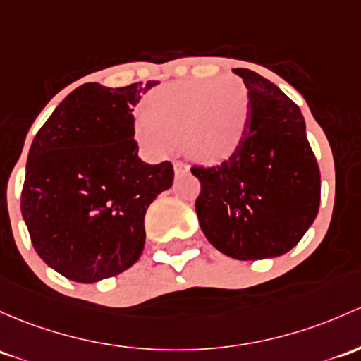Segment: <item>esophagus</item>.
I'll return each instance as SVG.
<instances>
[{
    "label": "esophagus",
    "mask_w": 361,
    "mask_h": 361,
    "mask_svg": "<svg viewBox=\"0 0 361 361\" xmlns=\"http://www.w3.org/2000/svg\"><path fill=\"white\" fill-rule=\"evenodd\" d=\"M174 173H176V174H185V173H188V166L185 164V162L176 161V162H174Z\"/></svg>",
    "instance_id": "obj_1"
}]
</instances>
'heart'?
<instances>
[{
  "label": "heart",
  "mask_w": 361,
  "mask_h": 361,
  "mask_svg": "<svg viewBox=\"0 0 361 361\" xmlns=\"http://www.w3.org/2000/svg\"><path fill=\"white\" fill-rule=\"evenodd\" d=\"M250 94L238 78L171 82L154 90L136 114L135 135L152 155L181 140L195 161L219 164L237 154L249 133Z\"/></svg>",
  "instance_id": "b5f03b06"
}]
</instances>
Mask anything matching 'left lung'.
Returning a JSON list of instances; mask_svg holds the SVG:
<instances>
[{
  "label": "left lung",
  "mask_w": 361,
  "mask_h": 361,
  "mask_svg": "<svg viewBox=\"0 0 361 361\" xmlns=\"http://www.w3.org/2000/svg\"><path fill=\"white\" fill-rule=\"evenodd\" d=\"M250 94V124L233 157L193 166L200 228L219 252L240 261L276 257L298 244L320 206V171L298 105L271 81L235 69Z\"/></svg>",
  "instance_id": "obj_1"
}]
</instances>
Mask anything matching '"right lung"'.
I'll use <instances>...</instances> for the list:
<instances>
[{
    "label": "right lung",
    "instance_id": "obj_1",
    "mask_svg": "<svg viewBox=\"0 0 361 361\" xmlns=\"http://www.w3.org/2000/svg\"><path fill=\"white\" fill-rule=\"evenodd\" d=\"M155 85L86 82L34 136L22 216L41 259L74 282L133 267L145 245V212L173 185V164H147L135 142L133 109Z\"/></svg>",
    "mask_w": 361,
    "mask_h": 361
}]
</instances>
